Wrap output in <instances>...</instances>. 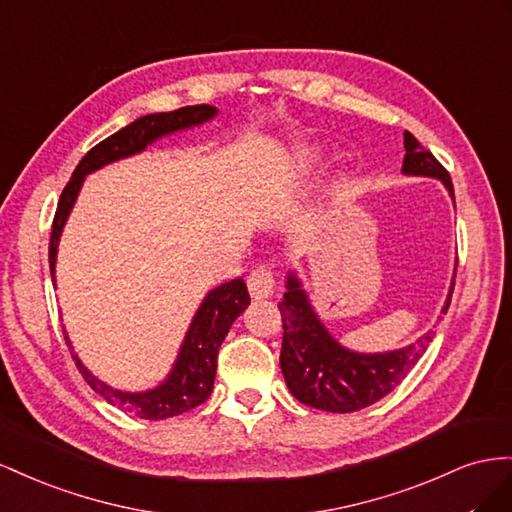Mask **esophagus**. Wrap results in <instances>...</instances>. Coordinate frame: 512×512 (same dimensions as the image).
Masks as SVG:
<instances>
[{
    "mask_svg": "<svg viewBox=\"0 0 512 512\" xmlns=\"http://www.w3.org/2000/svg\"><path fill=\"white\" fill-rule=\"evenodd\" d=\"M248 291L255 300H266L274 294V272L268 266H257L248 274Z\"/></svg>",
    "mask_w": 512,
    "mask_h": 512,
    "instance_id": "esophagus-1",
    "label": "esophagus"
}]
</instances>
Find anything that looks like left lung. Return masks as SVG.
<instances>
[{
	"label": "left lung",
	"instance_id": "left-lung-1",
	"mask_svg": "<svg viewBox=\"0 0 512 512\" xmlns=\"http://www.w3.org/2000/svg\"><path fill=\"white\" fill-rule=\"evenodd\" d=\"M405 175H425L437 178L448 195L455 199L452 180L448 171L440 165L429 150L422 148L412 133H403ZM452 279L448 298L442 313L450 306ZM283 319V347H281V371L285 384L294 397L324 412L349 414L362 407L384 399L388 392L397 388L414 369V364L425 354L433 339V330L403 349L384 354H358L343 347L332 337L328 328L321 324L313 304L302 289V283L294 272L287 274L285 294L279 302Z\"/></svg>",
	"mask_w": 512,
	"mask_h": 512
}]
</instances>
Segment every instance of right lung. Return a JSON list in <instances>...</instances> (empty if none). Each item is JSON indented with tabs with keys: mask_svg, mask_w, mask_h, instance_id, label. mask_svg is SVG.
Listing matches in <instances>:
<instances>
[{
	"mask_svg": "<svg viewBox=\"0 0 512 512\" xmlns=\"http://www.w3.org/2000/svg\"><path fill=\"white\" fill-rule=\"evenodd\" d=\"M216 113H218L216 107L193 105V107H182L169 113L143 115V118L124 126L115 135L94 145V148L81 158V163L77 165L70 182L62 191V197H60V203H57L55 218H53V231H51V242H49V266H51L53 281H55L57 244H60L62 229L68 221L72 206H75L85 175L109 163H115V160L120 158L143 152L150 143H154L160 137L208 122ZM248 304H251V296H248L246 283L242 279H233L229 283H223L216 289H212L210 294L203 298L201 306L191 321V328L186 332L178 360H175L171 373L167 375L163 384L145 392H124V390L107 386L105 382H100L98 377H94L85 369V364L75 354L66 330H64V339L79 373L102 399L115 407H120V410L126 414H133L145 420H165V418L180 416L188 410H193V407L201 405L210 397L214 388V377H216L218 347H221V343L225 341L233 321L244 313Z\"/></svg>",
	"mask_w": 512,
	"mask_h": 512,
	"instance_id": "right-lung-1",
	"label": "right lung"
}]
</instances>
